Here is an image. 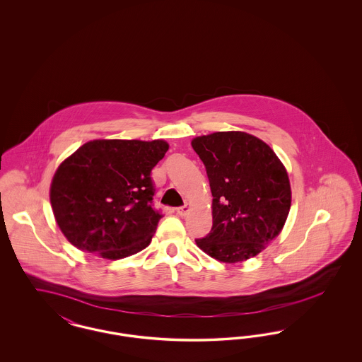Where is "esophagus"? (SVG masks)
Returning a JSON list of instances; mask_svg holds the SVG:
<instances>
[{"label": "esophagus", "instance_id": "esophagus-1", "mask_svg": "<svg viewBox=\"0 0 362 362\" xmlns=\"http://www.w3.org/2000/svg\"><path fill=\"white\" fill-rule=\"evenodd\" d=\"M189 211V206L187 204H186V205H183V206L177 207V209H176V213H177L179 216H186Z\"/></svg>", "mask_w": 362, "mask_h": 362}]
</instances>
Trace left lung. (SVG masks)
I'll return each mask as SVG.
<instances>
[{
  "instance_id": "obj_1",
  "label": "left lung",
  "mask_w": 362,
  "mask_h": 362,
  "mask_svg": "<svg viewBox=\"0 0 362 362\" xmlns=\"http://www.w3.org/2000/svg\"><path fill=\"white\" fill-rule=\"evenodd\" d=\"M213 195V226L197 245L224 263L258 255L278 236L289 214L288 173L273 149L243 132L194 138Z\"/></svg>"
}]
</instances>
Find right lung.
Returning <instances> with one entry per match:
<instances>
[{
  "label": "right lung",
  "mask_w": 362,
  "mask_h": 362,
  "mask_svg": "<svg viewBox=\"0 0 362 362\" xmlns=\"http://www.w3.org/2000/svg\"><path fill=\"white\" fill-rule=\"evenodd\" d=\"M168 151L161 139H95L57 170L50 201L65 238L105 259L149 245L163 214L153 207L152 170Z\"/></svg>",
  "instance_id": "add662e5"
}]
</instances>
